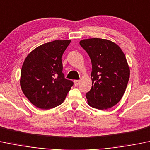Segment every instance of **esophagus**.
Instances as JSON below:
<instances>
[{"mask_svg": "<svg viewBox=\"0 0 150 150\" xmlns=\"http://www.w3.org/2000/svg\"><path fill=\"white\" fill-rule=\"evenodd\" d=\"M74 85L76 86H77L79 85V83L80 81L79 80H74Z\"/></svg>", "mask_w": 150, "mask_h": 150, "instance_id": "esophagus-1", "label": "esophagus"}]
</instances>
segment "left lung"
I'll return each mask as SVG.
<instances>
[{
  "mask_svg": "<svg viewBox=\"0 0 150 150\" xmlns=\"http://www.w3.org/2000/svg\"><path fill=\"white\" fill-rule=\"evenodd\" d=\"M92 64V87L86 93L90 106L105 110L122 98L129 78V69L123 52L108 40L91 38L80 42Z\"/></svg>",
  "mask_w": 150,
  "mask_h": 150,
  "instance_id": "left-lung-1",
  "label": "left lung"
}]
</instances>
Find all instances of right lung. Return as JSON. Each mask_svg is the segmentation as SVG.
Wrapping results in <instances>:
<instances>
[{"label":"right lung","instance_id":"obj_1","mask_svg":"<svg viewBox=\"0 0 150 150\" xmlns=\"http://www.w3.org/2000/svg\"><path fill=\"white\" fill-rule=\"evenodd\" d=\"M71 40H54L32 51L21 69V86L33 105L51 109L62 104L74 82L65 79L62 57Z\"/></svg>","mask_w":150,"mask_h":150}]
</instances>
